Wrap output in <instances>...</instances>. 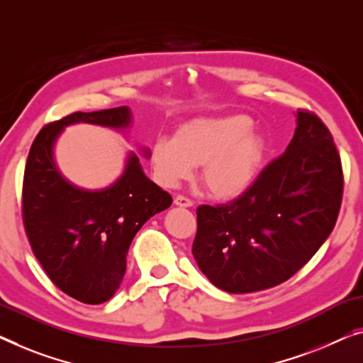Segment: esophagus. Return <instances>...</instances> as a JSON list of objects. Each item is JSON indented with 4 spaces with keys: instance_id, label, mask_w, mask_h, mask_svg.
I'll list each match as a JSON object with an SVG mask.
<instances>
[{
    "instance_id": "esophagus-1",
    "label": "esophagus",
    "mask_w": 363,
    "mask_h": 363,
    "mask_svg": "<svg viewBox=\"0 0 363 363\" xmlns=\"http://www.w3.org/2000/svg\"><path fill=\"white\" fill-rule=\"evenodd\" d=\"M174 203L177 205V207H192V205H194L192 200L186 197V196H177L174 199Z\"/></svg>"
}]
</instances>
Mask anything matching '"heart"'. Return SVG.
Wrapping results in <instances>:
<instances>
[{"label": "heart", "instance_id": "b5f03b06", "mask_svg": "<svg viewBox=\"0 0 363 363\" xmlns=\"http://www.w3.org/2000/svg\"><path fill=\"white\" fill-rule=\"evenodd\" d=\"M242 113L197 117L176 130L174 138L156 140L151 166L158 181L174 187L202 166V184L215 199H235L250 189L261 172L267 140Z\"/></svg>", "mask_w": 363, "mask_h": 363}]
</instances>
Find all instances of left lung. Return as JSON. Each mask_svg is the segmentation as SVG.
Segmentation results:
<instances>
[{
  "instance_id": "left-lung-1",
  "label": "left lung",
  "mask_w": 363,
  "mask_h": 363,
  "mask_svg": "<svg viewBox=\"0 0 363 363\" xmlns=\"http://www.w3.org/2000/svg\"><path fill=\"white\" fill-rule=\"evenodd\" d=\"M342 164L333 135L310 111H296L285 153L228 203L200 205L192 254L218 289L251 294L289 280L336 225Z\"/></svg>"
}]
</instances>
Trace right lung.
<instances>
[{
  "label": "right lung",
  "mask_w": 363,
  "mask_h": 363,
  "mask_svg": "<svg viewBox=\"0 0 363 363\" xmlns=\"http://www.w3.org/2000/svg\"><path fill=\"white\" fill-rule=\"evenodd\" d=\"M79 122L122 132L132 123V112L127 106L73 112L43 127L27 156L23 221L34 256L52 282L74 300L101 305L121 286L135 235L169 207L172 197L145 176L133 151L109 187L91 191L68 181L53 150L63 128ZM150 155L143 148L145 158Z\"/></svg>",
  "instance_id": "obj_1"
}]
</instances>
